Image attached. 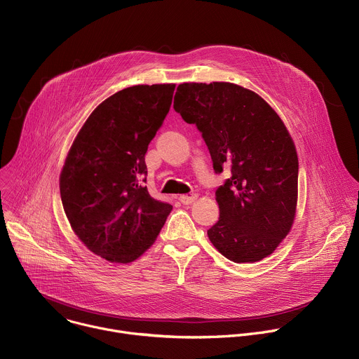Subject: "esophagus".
Returning <instances> with one entry per match:
<instances>
[{"label":"esophagus","mask_w":359,"mask_h":359,"mask_svg":"<svg viewBox=\"0 0 359 359\" xmlns=\"http://www.w3.org/2000/svg\"><path fill=\"white\" fill-rule=\"evenodd\" d=\"M179 200H180L182 204H191L194 200H197V194L196 193H193V194H182L179 197Z\"/></svg>","instance_id":"obj_1"}]
</instances>
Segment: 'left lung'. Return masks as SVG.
Here are the masks:
<instances>
[{"label":"left lung","mask_w":359,"mask_h":359,"mask_svg":"<svg viewBox=\"0 0 359 359\" xmlns=\"http://www.w3.org/2000/svg\"><path fill=\"white\" fill-rule=\"evenodd\" d=\"M173 108L194 124L215 173L231 176L215 191L212 245L236 264L271 255L293 224L299 161L279 115L257 93L224 81L179 84Z\"/></svg>","instance_id":"8db88e82"}]
</instances>
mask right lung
Instances as JSON below:
<instances>
[{
  "label": "right lung",
  "mask_w": 359,
  "mask_h": 359,
  "mask_svg": "<svg viewBox=\"0 0 359 359\" xmlns=\"http://www.w3.org/2000/svg\"><path fill=\"white\" fill-rule=\"evenodd\" d=\"M173 91L175 84H141L112 94L87 118L66 158L60 175L66 217L84 245L107 261H135L172 211L145 186V154Z\"/></svg>",
  "instance_id": "right-lung-1"
}]
</instances>
